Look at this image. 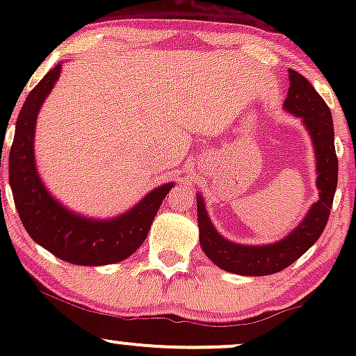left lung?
<instances>
[{
  "label": "left lung",
  "mask_w": 356,
  "mask_h": 356,
  "mask_svg": "<svg viewBox=\"0 0 356 356\" xmlns=\"http://www.w3.org/2000/svg\"><path fill=\"white\" fill-rule=\"evenodd\" d=\"M289 73V90L283 108L301 118L312 137L316 157L318 199L300 224L271 244H239L219 234L197 194L199 243L202 251L216 266L241 276H268L288 268L320 239L330 218L338 182V159L334 152L333 118L328 105L318 95L313 85L295 70Z\"/></svg>",
  "instance_id": "8db88e82"
}]
</instances>
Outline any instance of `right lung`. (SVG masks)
I'll list each match as a JSON object with an SVG mask.
<instances>
[{
  "instance_id": "obj_1",
  "label": "right lung",
  "mask_w": 356,
  "mask_h": 356,
  "mask_svg": "<svg viewBox=\"0 0 356 356\" xmlns=\"http://www.w3.org/2000/svg\"><path fill=\"white\" fill-rule=\"evenodd\" d=\"M61 63L63 61L28 93L16 118L10 150V186L16 211L31 239L60 259L80 266L120 263L145 241L155 214L174 182L155 187L129 211L108 219L76 214L53 197L36 169L35 132L42 105L60 79Z\"/></svg>"
}]
</instances>
